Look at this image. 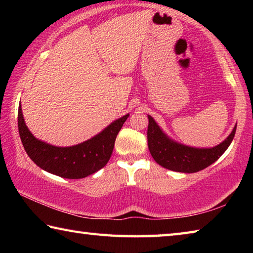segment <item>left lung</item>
Returning <instances> with one entry per match:
<instances>
[{"instance_id": "left-lung-1", "label": "left lung", "mask_w": 253, "mask_h": 253, "mask_svg": "<svg viewBox=\"0 0 253 253\" xmlns=\"http://www.w3.org/2000/svg\"><path fill=\"white\" fill-rule=\"evenodd\" d=\"M235 130H237V125L223 142L216 146L211 148H196L170 139L161 129L153 117L148 115V149L155 162L163 168L174 172L195 173L219 160L233 140Z\"/></svg>"}]
</instances>
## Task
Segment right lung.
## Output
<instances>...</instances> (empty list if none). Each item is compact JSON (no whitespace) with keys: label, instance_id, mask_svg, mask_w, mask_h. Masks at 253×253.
Instances as JSON below:
<instances>
[{"label":"right lung","instance_id":"right-lung-1","mask_svg":"<svg viewBox=\"0 0 253 253\" xmlns=\"http://www.w3.org/2000/svg\"><path fill=\"white\" fill-rule=\"evenodd\" d=\"M125 115L107 126L99 134L85 142L69 147H58L39 140L25 125L21 104L18 113V126L21 142L29 157L40 169L63 178H84L96 173L108 163L113 154L115 140L124 123Z\"/></svg>","mask_w":253,"mask_h":253}]
</instances>
